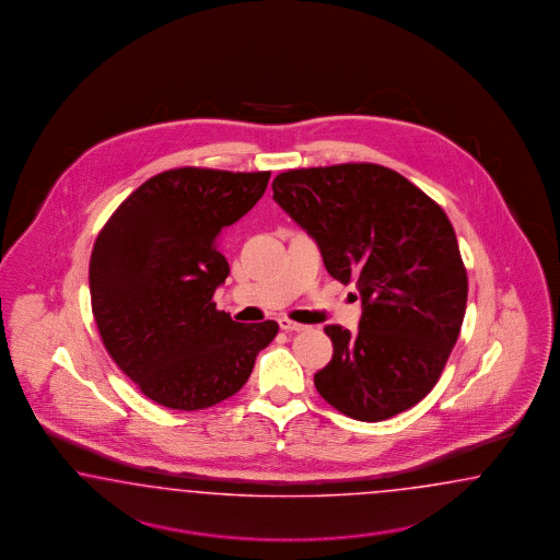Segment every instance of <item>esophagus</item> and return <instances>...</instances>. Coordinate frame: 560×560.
<instances>
[{
	"label": "esophagus",
	"mask_w": 560,
	"mask_h": 560,
	"mask_svg": "<svg viewBox=\"0 0 560 560\" xmlns=\"http://www.w3.org/2000/svg\"><path fill=\"white\" fill-rule=\"evenodd\" d=\"M279 326H281V330H285V332H302V330H307L305 324L293 323V320H289V318H281Z\"/></svg>",
	"instance_id": "1"
}]
</instances>
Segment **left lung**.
Returning a JSON list of instances; mask_svg holds the SVG:
<instances>
[{
  "mask_svg": "<svg viewBox=\"0 0 560 560\" xmlns=\"http://www.w3.org/2000/svg\"><path fill=\"white\" fill-rule=\"evenodd\" d=\"M272 199L318 242L324 267L361 295L357 335L324 332L335 355L314 375L330 407L384 421L421 402L459 337L468 277L445 211L380 164L288 170Z\"/></svg>",
  "mask_w": 560,
  "mask_h": 560,
  "instance_id": "obj_1",
  "label": "left lung"
}]
</instances>
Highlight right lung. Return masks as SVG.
Segmentation results:
<instances>
[{
    "mask_svg": "<svg viewBox=\"0 0 560 560\" xmlns=\"http://www.w3.org/2000/svg\"><path fill=\"white\" fill-rule=\"evenodd\" d=\"M271 172L172 168L133 190L90 256L104 349L153 402L201 410L234 396L279 324H240L213 293L230 275L223 228L265 195Z\"/></svg>",
    "mask_w": 560,
    "mask_h": 560,
    "instance_id": "obj_1",
    "label": "right lung"
}]
</instances>
